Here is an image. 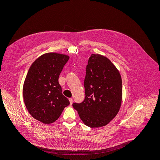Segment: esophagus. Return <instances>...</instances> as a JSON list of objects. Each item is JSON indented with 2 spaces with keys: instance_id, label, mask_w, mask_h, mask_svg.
<instances>
[{
  "instance_id": "34e87169",
  "label": "esophagus",
  "mask_w": 160,
  "mask_h": 160,
  "mask_svg": "<svg viewBox=\"0 0 160 160\" xmlns=\"http://www.w3.org/2000/svg\"><path fill=\"white\" fill-rule=\"evenodd\" d=\"M69 101H70V105H72V103H73V99H72V98H70V99H69Z\"/></svg>"
}]
</instances>
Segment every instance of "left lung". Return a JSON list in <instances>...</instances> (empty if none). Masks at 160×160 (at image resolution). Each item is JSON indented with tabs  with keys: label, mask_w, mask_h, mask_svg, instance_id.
Here are the masks:
<instances>
[{
	"label": "left lung",
	"mask_w": 160,
	"mask_h": 160,
	"mask_svg": "<svg viewBox=\"0 0 160 160\" xmlns=\"http://www.w3.org/2000/svg\"><path fill=\"white\" fill-rule=\"evenodd\" d=\"M84 88V100L73 104L80 119L91 128L107 125L116 117L122 103V82L117 68L107 58L91 54Z\"/></svg>",
	"instance_id": "1"
}]
</instances>
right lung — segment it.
I'll list each match as a JSON object with an SVG mask.
<instances>
[{
	"label": "right lung",
	"instance_id": "obj_1",
	"mask_svg": "<svg viewBox=\"0 0 160 160\" xmlns=\"http://www.w3.org/2000/svg\"><path fill=\"white\" fill-rule=\"evenodd\" d=\"M68 59L63 54H45L32 64L25 80L22 94L27 109L34 118L45 124L54 122L70 104L58 82Z\"/></svg>",
	"mask_w": 160,
	"mask_h": 160
}]
</instances>
